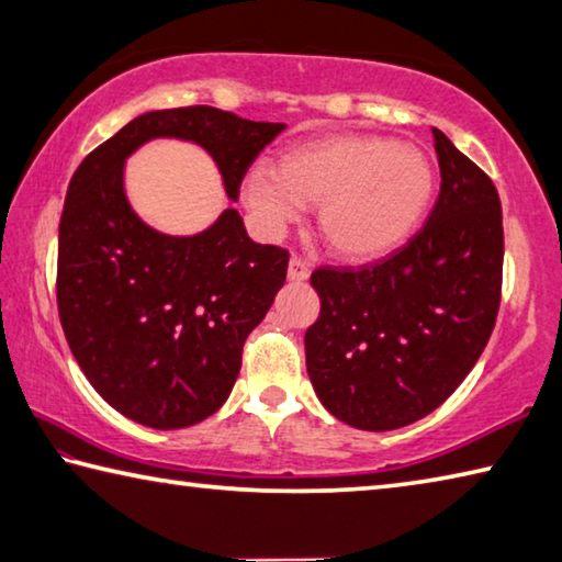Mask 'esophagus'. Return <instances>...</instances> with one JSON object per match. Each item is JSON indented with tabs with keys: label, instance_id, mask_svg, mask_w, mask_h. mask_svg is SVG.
Returning a JSON list of instances; mask_svg holds the SVG:
<instances>
[{
	"label": "esophagus",
	"instance_id": "1",
	"mask_svg": "<svg viewBox=\"0 0 562 562\" xmlns=\"http://www.w3.org/2000/svg\"><path fill=\"white\" fill-rule=\"evenodd\" d=\"M288 278L292 282H304L310 278V265L304 262L302 258H297V255H292L290 258V268H288Z\"/></svg>",
	"mask_w": 562,
	"mask_h": 562
}]
</instances>
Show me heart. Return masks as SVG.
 <instances>
[{"label": "heart", "mask_w": 562, "mask_h": 562, "mask_svg": "<svg viewBox=\"0 0 562 562\" xmlns=\"http://www.w3.org/2000/svg\"><path fill=\"white\" fill-rule=\"evenodd\" d=\"M436 193V170L416 146L372 133L307 140L258 164L245 178V203L268 233H282L304 207H319L317 231L349 262L384 258L422 225Z\"/></svg>", "instance_id": "obj_1"}]
</instances>
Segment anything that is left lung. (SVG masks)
I'll list each match as a JSON object with an SVG mask.
<instances>
[{"label": "left lung", "instance_id": "left-lung-1", "mask_svg": "<svg viewBox=\"0 0 562 562\" xmlns=\"http://www.w3.org/2000/svg\"><path fill=\"white\" fill-rule=\"evenodd\" d=\"M441 190L429 221L384 260L312 272L322 310L304 335L329 414L392 431L441 406L496 325L503 213L493 180L434 128Z\"/></svg>", "mask_w": 562, "mask_h": 562}]
</instances>
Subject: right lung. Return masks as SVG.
<instances>
[{"mask_svg": "<svg viewBox=\"0 0 562 562\" xmlns=\"http://www.w3.org/2000/svg\"><path fill=\"white\" fill-rule=\"evenodd\" d=\"M282 128L213 106L150 111L71 176L59 223V319L91 386L133 422L186 429L225 404L290 255L252 243L235 207L190 237L154 231L123 193V160L150 138L193 140L237 201L247 168Z\"/></svg>", "mask_w": 562, "mask_h": 562, "instance_id": "obj_1", "label": "right lung"}]
</instances>
